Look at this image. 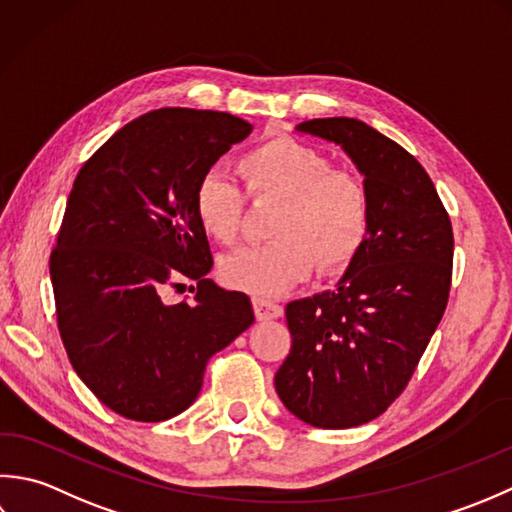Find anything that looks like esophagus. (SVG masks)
Masks as SVG:
<instances>
[{
  "label": "esophagus",
  "mask_w": 512,
  "mask_h": 512,
  "mask_svg": "<svg viewBox=\"0 0 512 512\" xmlns=\"http://www.w3.org/2000/svg\"><path fill=\"white\" fill-rule=\"evenodd\" d=\"M254 314L260 322L265 320H274L283 316V307L278 305L274 300H267V298H254Z\"/></svg>",
  "instance_id": "1"
}]
</instances>
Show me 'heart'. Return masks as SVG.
I'll return each mask as SVG.
<instances>
[{
	"mask_svg": "<svg viewBox=\"0 0 512 512\" xmlns=\"http://www.w3.org/2000/svg\"><path fill=\"white\" fill-rule=\"evenodd\" d=\"M238 172L254 198L283 201L271 234L276 241L247 245L221 260L229 289L256 298L278 296L318 267L349 265L369 236L371 198L358 174L336 170L327 154L289 137L258 143L238 159ZM194 212L216 243L238 238L245 196L229 176L207 172L194 190Z\"/></svg>",
	"mask_w": 512,
	"mask_h": 512,
	"instance_id": "1",
	"label": "heart"
}]
</instances>
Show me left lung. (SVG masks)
Instances as JSON below:
<instances>
[{"label": "left lung", "mask_w": 512, "mask_h": 512, "mask_svg": "<svg viewBox=\"0 0 512 512\" xmlns=\"http://www.w3.org/2000/svg\"><path fill=\"white\" fill-rule=\"evenodd\" d=\"M298 132L336 143L371 198V225L336 287L285 309L291 351L278 398L316 429H351L389 409L444 316L453 227L429 174L402 145L349 117Z\"/></svg>", "instance_id": "left-lung-1"}]
</instances>
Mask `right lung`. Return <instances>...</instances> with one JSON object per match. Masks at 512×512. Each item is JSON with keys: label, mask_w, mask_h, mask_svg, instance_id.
<instances>
[{"label": "right lung", "mask_w": 512, "mask_h": 512, "mask_svg": "<svg viewBox=\"0 0 512 512\" xmlns=\"http://www.w3.org/2000/svg\"><path fill=\"white\" fill-rule=\"evenodd\" d=\"M252 132L234 114L161 108L123 125L83 163L50 254L72 369L128 420L190 406L205 364L254 322L252 302L207 278L212 252L194 190ZM197 283L194 303L164 294ZM194 291V287H190Z\"/></svg>", "instance_id": "obj_1"}]
</instances>
